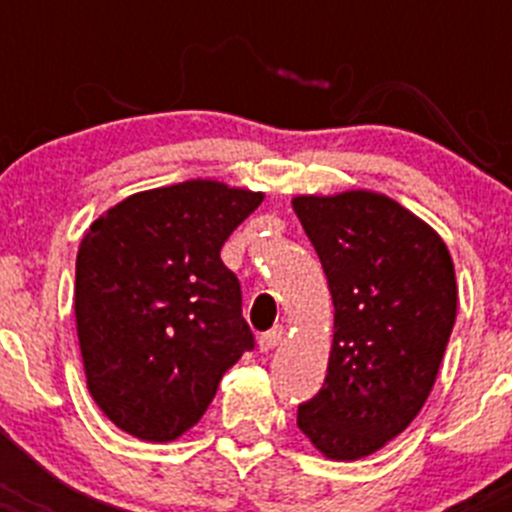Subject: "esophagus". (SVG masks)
<instances>
[{
  "label": "esophagus",
  "mask_w": 512,
  "mask_h": 512,
  "mask_svg": "<svg viewBox=\"0 0 512 512\" xmlns=\"http://www.w3.org/2000/svg\"><path fill=\"white\" fill-rule=\"evenodd\" d=\"M282 337H285V329H282V327H272L270 332L260 334L257 344H260L262 352H272V349H275V347H280Z\"/></svg>",
  "instance_id": "esophagus-1"
}]
</instances>
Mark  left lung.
I'll return each mask as SVG.
<instances>
[{"instance_id": "8db88e82", "label": "left lung", "mask_w": 512, "mask_h": 512, "mask_svg": "<svg viewBox=\"0 0 512 512\" xmlns=\"http://www.w3.org/2000/svg\"><path fill=\"white\" fill-rule=\"evenodd\" d=\"M334 302L327 379L297 426L322 456L359 461L399 436L436 381L458 307L431 225L371 190L292 198Z\"/></svg>"}]
</instances>
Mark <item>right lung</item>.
<instances>
[{
	"mask_svg": "<svg viewBox=\"0 0 512 512\" xmlns=\"http://www.w3.org/2000/svg\"><path fill=\"white\" fill-rule=\"evenodd\" d=\"M262 198L198 178L131 195L91 223L76 255V332L86 386L121 431L183 436L255 347L220 250Z\"/></svg>",
	"mask_w": 512,
	"mask_h": 512,
	"instance_id": "add662e5",
	"label": "right lung"
}]
</instances>
